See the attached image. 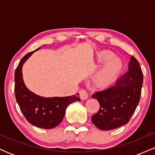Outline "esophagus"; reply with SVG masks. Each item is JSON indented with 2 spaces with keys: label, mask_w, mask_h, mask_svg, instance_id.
Listing matches in <instances>:
<instances>
[{
  "label": "esophagus",
  "mask_w": 155,
  "mask_h": 155,
  "mask_svg": "<svg viewBox=\"0 0 155 155\" xmlns=\"http://www.w3.org/2000/svg\"><path fill=\"white\" fill-rule=\"evenodd\" d=\"M79 97L81 100H86L88 97V92L85 90H81L79 92Z\"/></svg>",
  "instance_id": "obj_1"
}]
</instances>
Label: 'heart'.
I'll use <instances>...</instances> for the list:
<instances>
[{
    "instance_id": "1",
    "label": "heart",
    "mask_w": 155,
    "mask_h": 155,
    "mask_svg": "<svg viewBox=\"0 0 155 155\" xmlns=\"http://www.w3.org/2000/svg\"><path fill=\"white\" fill-rule=\"evenodd\" d=\"M96 62L99 65H104L96 74L94 81L100 87H107L113 82L120 72L122 68V61L115 58L113 52L104 50L97 54Z\"/></svg>"
}]
</instances>
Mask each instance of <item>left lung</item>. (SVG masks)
I'll return each mask as SVG.
<instances>
[{
    "label": "left lung",
    "instance_id": "8db88e82",
    "mask_svg": "<svg viewBox=\"0 0 155 155\" xmlns=\"http://www.w3.org/2000/svg\"><path fill=\"white\" fill-rule=\"evenodd\" d=\"M143 73L134 57L130 58L128 71L109 87L92 95L100 104L99 111L92 117L97 128L110 130L128 123L140 101Z\"/></svg>",
    "mask_w": 155,
    "mask_h": 155
}]
</instances>
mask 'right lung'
<instances>
[{
	"label": "right lung",
	"mask_w": 155,
	"mask_h": 155,
	"mask_svg": "<svg viewBox=\"0 0 155 155\" xmlns=\"http://www.w3.org/2000/svg\"><path fill=\"white\" fill-rule=\"evenodd\" d=\"M40 48L25 55L16 68L15 97L21 111L30 123L40 128L51 129L62 122L69 104L81 100L77 96L78 94L63 97H41L26 87L22 79V65L29 57Z\"/></svg>",
	"instance_id": "obj_1"
}]
</instances>
